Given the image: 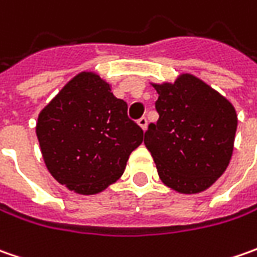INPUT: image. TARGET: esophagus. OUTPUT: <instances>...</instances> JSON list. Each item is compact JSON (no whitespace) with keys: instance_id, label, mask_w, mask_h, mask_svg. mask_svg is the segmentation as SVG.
<instances>
[{"instance_id":"34e87169","label":"esophagus","mask_w":257,"mask_h":257,"mask_svg":"<svg viewBox=\"0 0 257 257\" xmlns=\"http://www.w3.org/2000/svg\"><path fill=\"white\" fill-rule=\"evenodd\" d=\"M137 123H139V125H140V127H142V128H143V130H146V128H147V118H146V117H142V118H139V120H137Z\"/></svg>"}]
</instances>
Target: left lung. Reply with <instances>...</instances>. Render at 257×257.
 Masks as SVG:
<instances>
[{
	"mask_svg": "<svg viewBox=\"0 0 257 257\" xmlns=\"http://www.w3.org/2000/svg\"><path fill=\"white\" fill-rule=\"evenodd\" d=\"M159 120L144 133L162 182L184 194L210 187L229 166L237 115L234 107L192 74L154 84Z\"/></svg>",
	"mask_w": 257,
	"mask_h": 257,
	"instance_id": "obj_1",
	"label": "left lung"
}]
</instances>
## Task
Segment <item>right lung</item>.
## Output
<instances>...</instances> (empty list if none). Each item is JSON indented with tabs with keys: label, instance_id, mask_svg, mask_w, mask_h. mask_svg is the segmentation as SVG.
I'll use <instances>...</instances> for the list:
<instances>
[{
	"label": "right lung",
	"instance_id": "obj_1",
	"mask_svg": "<svg viewBox=\"0 0 257 257\" xmlns=\"http://www.w3.org/2000/svg\"><path fill=\"white\" fill-rule=\"evenodd\" d=\"M37 137L55 180L80 194L114 183L143 130L127 115V103L94 73H80L38 115Z\"/></svg>",
	"mask_w": 257,
	"mask_h": 257
}]
</instances>
